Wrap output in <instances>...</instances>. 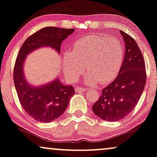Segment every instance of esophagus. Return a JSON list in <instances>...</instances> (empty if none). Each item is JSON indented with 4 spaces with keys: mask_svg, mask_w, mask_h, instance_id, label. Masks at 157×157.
Instances as JSON below:
<instances>
[{
    "mask_svg": "<svg viewBox=\"0 0 157 157\" xmlns=\"http://www.w3.org/2000/svg\"><path fill=\"white\" fill-rule=\"evenodd\" d=\"M75 89L76 92H85L87 90V89L83 88V87H75Z\"/></svg>",
    "mask_w": 157,
    "mask_h": 157,
    "instance_id": "1",
    "label": "esophagus"
}]
</instances>
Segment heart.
I'll return each mask as SVG.
<instances>
[{"instance_id": "1", "label": "heart", "mask_w": 157, "mask_h": 157, "mask_svg": "<svg viewBox=\"0 0 157 157\" xmlns=\"http://www.w3.org/2000/svg\"><path fill=\"white\" fill-rule=\"evenodd\" d=\"M123 57L124 48L118 39L93 35L78 39L71 52L64 54V70L68 78L75 81L84 73L83 64H86L89 72L86 82H106L118 73Z\"/></svg>"}]
</instances>
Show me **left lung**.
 Instances as JSON below:
<instances>
[{
	"label": "left lung",
	"mask_w": 157,
	"mask_h": 157,
	"mask_svg": "<svg viewBox=\"0 0 157 157\" xmlns=\"http://www.w3.org/2000/svg\"><path fill=\"white\" fill-rule=\"evenodd\" d=\"M125 42V55L118 76L103 89L92 107L96 116L107 121L124 118L134 109L147 81L145 62L136 42L120 31Z\"/></svg>",
	"instance_id": "obj_1"
}]
</instances>
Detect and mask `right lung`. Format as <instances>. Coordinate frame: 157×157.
Here are the masks:
<instances>
[{
    "label": "right lung",
    "instance_id": "1",
    "mask_svg": "<svg viewBox=\"0 0 157 157\" xmlns=\"http://www.w3.org/2000/svg\"><path fill=\"white\" fill-rule=\"evenodd\" d=\"M74 31V29L45 27L27 38L18 52L13 70L14 85L21 105L36 121L49 123L61 116L75 94V89L72 85L62 84L58 77L43 86H31L24 75V60L28 54L43 47L53 48L60 54L62 41Z\"/></svg>",
    "mask_w": 157,
    "mask_h": 157
}]
</instances>
